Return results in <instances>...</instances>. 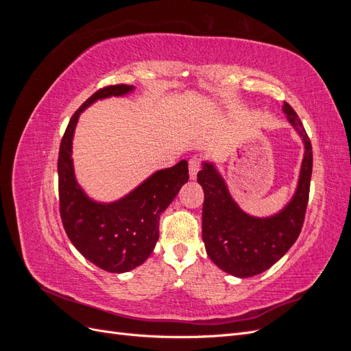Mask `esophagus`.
I'll return each mask as SVG.
<instances>
[{"instance_id": "esophagus-1", "label": "esophagus", "mask_w": 351, "mask_h": 351, "mask_svg": "<svg viewBox=\"0 0 351 351\" xmlns=\"http://www.w3.org/2000/svg\"><path fill=\"white\" fill-rule=\"evenodd\" d=\"M199 169H200V159L197 156L190 158V161H189V174H190V178L195 180L197 173H199Z\"/></svg>"}]
</instances>
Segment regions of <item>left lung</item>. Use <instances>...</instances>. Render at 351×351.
Masks as SVG:
<instances>
[{
	"mask_svg": "<svg viewBox=\"0 0 351 351\" xmlns=\"http://www.w3.org/2000/svg\"><path fill=\"white\" fill-rule=\"evenodd\" d=\"M282 110L303 137L306 151L295 195L280 214L265 219L249 217L231 199L214 167L204 164L197 173L205 193L202 239L206 253L218 268L234 277L247 278L271 268L289 252L303 227L311 192L312 143L291 105L284 101Z\"/></svg>",
	"mask_w": 351,
	"mask_h": 351,
	"instance_id": "1",
	"label": "left lung"
}]
</instances>
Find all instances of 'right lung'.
I'll list each match as a JSON object with an SVG mask.
<instances>
[{
    "instance_id": "add662e5",
    "label": "right lung",
    "mask_w": 351,
    "mask_h": 351,
    "mask_svg": "<svg viewBox=\"0 0 351 351\" xmlns=\"http://www.w3.org/2000/svg\"><path fill=\"white\" fill-rule=\"evenodd\" d=\"M130 84H110L95 92L73 114L58 154L60 217L70 241L98 268L120 274L142 265L159 237V217L189 180L180 161L161 169L124 199L110 205L89 200L77 186L71 164V139L80 112L93 101L130 92Z\"/></svg>"
}]
</instances>
